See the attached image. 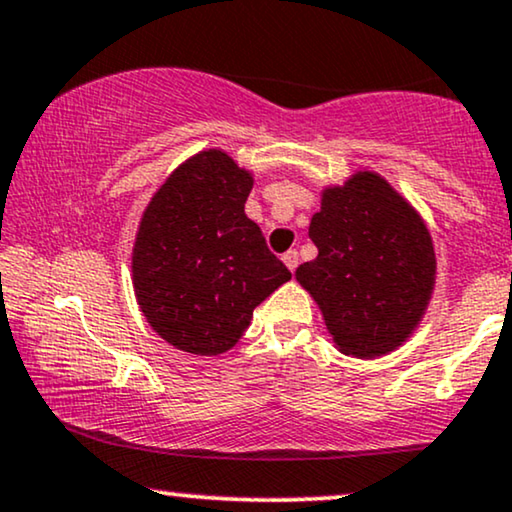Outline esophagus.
<instances>
[{
	"mask_svg": "<svg viewBox=\"0 0 512 512\" xmlns=\"http://www.w3.org/2000/svg\"><path fill=\"white\" fill-rule=\"evenodd\" d=\"M282 261H284V265H287L291 272H294L296 265H298V251L296 249H289L287 254H282Z\"/></svg>",
	"mask_w": 512,
	"mask_h": 512,
	"instance_id": "esophagus-1",
	"label": "esophagus"
}]
</instances>
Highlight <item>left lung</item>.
<instances>
[{
    "label": "left lung",
    "mask_w": 512,
    "mask_h": 512,
    "mask_svg": "<svg viewBox=\"0 0 512 512\" xmlns=\"http://www.w3.org/2000/svg\"><path fill=\"white\" fill-rule=\"evenodd\" d=\"M317 258L296 280L343 355L374 360L414 334L435 289V247L421 214L376 171L322 190L308 228Z\"/></svg>",
    "instance_id": "8db88e82"
}]
</instances>
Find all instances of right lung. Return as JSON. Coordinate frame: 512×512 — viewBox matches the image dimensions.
<instances>
[{"label":"right lung","instance_id":"right-lung-1","mask_svg":"<svg viewBox=\"0 0 512 512\" xmlns=\"http://www.w3.org/2000/svg\"><path fill=\"white\" fill-rule=\"evenodd\" d=\"M251 171L209 148L159 185L138 223L131 280L157 336L192 355H221L249 329L254 308L291 272L244 214Z\"/></svg>","mask_w":512,"mask_h":512}]
</instances>
